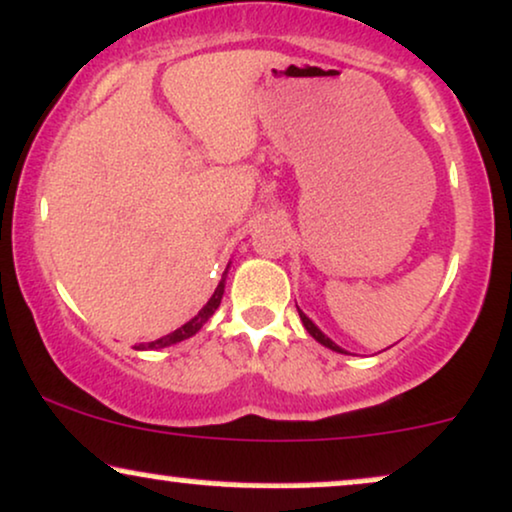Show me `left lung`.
I'll return each mask as SVG.
<instances>
[{"mask_svg": "<svg viewBox=\"0 0 512 512\" xmlns=\"http://www.w3.org/2000/svg\"><path fill=\"white\" fill-rule=\"evenodd\" d=\"M298 312H300V310H298ZM300 319H303V324H305L307 334H310L312 338H315V341H319V343H322V346H326V348L336 350V353H346V350H341V348H338V346H336V343H334V341H331V338H326V336L322 334V331H319V329H317V326H315V324H312V319H307V317L303 315V312H300Z\"/></svg>", "mask_w": 512, "mask_h": 512, "instance_id": "8db88e82", "label": "left lung"}]
</instances>
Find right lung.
Masks as SVG:
<instances>
[{
    "mask_svg": "<svg viewBox=\"0 0 512 512\" xmlns=\"http://www.w3.org/2000/svg\"><path fill=\"white\" fill-rule=\"evenodd\" d=\"M221 295H224V276H221L217 291H214L212 298L207 300V305L202 307L200 312H197V317H193V319H190V322L183 324L181 329H176L174 334L157 338V341H152V343H140L138 348L140 350H145V348H166V346H174V343H178V341H186V338H190V336H195L197 331L202 329V324H205L207 319L214 315V310H217L219 303H221Z\"/></svg>",
    "mask_w": 512,
    "mask_h": 512,
    "instance_id": "1",
    "label": "right lung"
}]
</instances>
